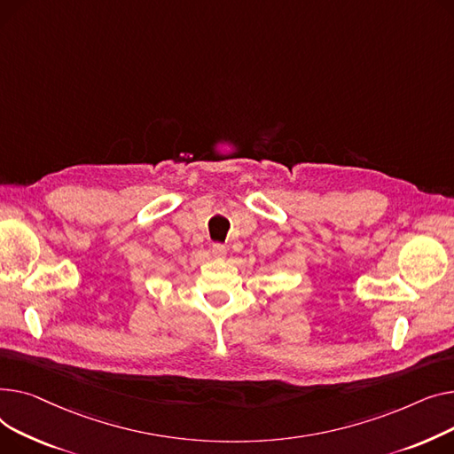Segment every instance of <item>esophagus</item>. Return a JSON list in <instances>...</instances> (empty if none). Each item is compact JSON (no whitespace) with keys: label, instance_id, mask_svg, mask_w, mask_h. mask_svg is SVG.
Wrapping results in <instances>:
<instances>
[{"label":"esophagus","instance_id":"obj_1","mask_svg":"<svg viewBox=\"0 0 454 454\" xmlns=\"http://www.w3.org/2000/svg\"><path fill=\"white\" fill-rule=\"evenodd\" d=\"M210 253H212V256H215V258L223 260L225 254H227V249H225V246H222V244H215V246H212Z\"/></svg>","mask_w":454,"mask_h":454}]
</instances>
